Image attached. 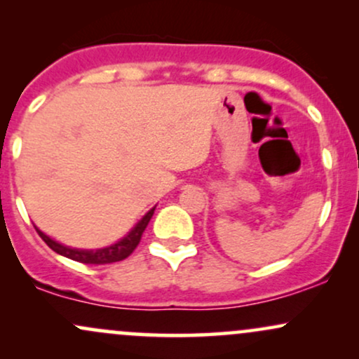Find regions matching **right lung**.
<instances>
[{"instance_id": "add662e5", "label": "right lung", "mask_w": 359, "mask_h": 359, "mask_svg": "<svg viewBox=\"0 0 359 359\" xmlns=\"http://www.w3.org/2000/svg\"><path fill=\"white\" fill-rule=\"evenodd\" d=\"M156 208V205H155ZM155 208H151L145 216L140 219L137 224L131 228V231L125 234L121 240L113 243V245L104 246V248H96V250H81V248H71V246H65L62 243L52 240L50 236L40 231L39 228L35 226L36 233L40 234V238L47 243L50 248L55 251V253L62 255L65 258H71L74 262H81V263H89V265H106V263H114V262H121L130 257L133 253V250L137 248L140 240H142V234L145 231V228L150 222L151 216H154Z\"/></svg>"}]
</instances>
